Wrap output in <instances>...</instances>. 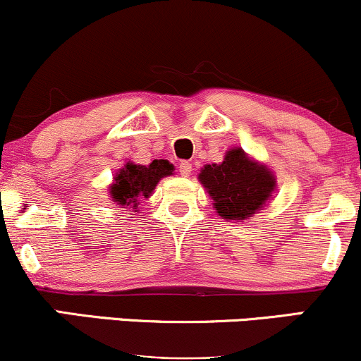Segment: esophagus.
<instances>
[{
	"instance_id": "1",
	"label": "esophagus",
	"mask_w": 361,
	"mask_h": 361,
	"mask_svg": "<svg viewBox=\"0 0 361 361\" xmlns=\"http://www.w3.org/2000/svg\"><path fill=\"white\" fill-rule=\"evenodd\" d=\"M178 169H180L181 176H190V173H192V164H190L188 161H181Z\"/></svg>"
}]
</instances>
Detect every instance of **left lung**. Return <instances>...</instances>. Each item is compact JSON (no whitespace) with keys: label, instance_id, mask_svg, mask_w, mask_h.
I'll list each match as a JSON object with an SVG mask.
<instances>
[{"label":"left lung","instance_id":"1","mask_svg":"<svg viewBox=\"0 0 361 361\" xmlns=\"http://www.w3.org/2000/svg\"><path fill=\"white\" fill-rule=\"evenodd\" d=\"M198 180L209 190L217 214L231 221L255 214L275 188L271 173L252 163L239 147L231 149L221 164H207Z\"/></svg>","mask_w":361,"mask_h":361}]
</instances>
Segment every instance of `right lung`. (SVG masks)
Returning <instances> with one entry per match:
<instances>
[{"mask_svg": "<svg viewBox=\"0 0 361 361\" xmlns=\"http://www.w3.org/2000/svg\"><path fill=\"white\" fill-rule=\"evenodd\" d=\"M168 175H173V164L166 159H154L149 166L127 163V166L120 169L115 176V183L110 188L111 198L123 209L128 205L134 209L139 204V198H147L157 181Z\"/></svg>", "mask_w": 361, "mask_h": 361, "instance_id": "obj_1", "label": "right lung"}]
</instances>
